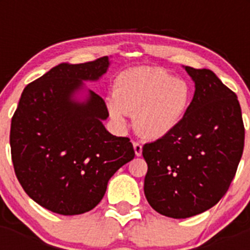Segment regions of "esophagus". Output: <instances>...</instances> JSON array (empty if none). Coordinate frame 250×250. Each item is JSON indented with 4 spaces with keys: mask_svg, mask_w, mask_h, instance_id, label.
I'll list each match as a JSON object with an SVG mask.
<instances>
[{
    "mask_svg": "<svg viewBox=\"0 0 250 250\" xmlns=\"http://www.w3.org/2000/svg\"><path fill=\"white\" fill-rule=\"evenodd\" d=\"M132 145H134V150H135L136 156H140L141 152H143V145H141L140 143H138V141H134Z\"/></svg>",
    "mask_w": 250,
    "mask_h": 250,
    "instance_id": "34e87169",
    "label": "esophagus"
}]
</instances>
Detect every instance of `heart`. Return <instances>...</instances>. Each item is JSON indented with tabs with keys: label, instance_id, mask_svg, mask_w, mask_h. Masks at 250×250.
<instances>
[{
	"label": "heart",
	"instance_id": "obj_1",
	"mask_svg": "<svg viewBox=\"0 0 250 250\" xmlns=\"http://www.w3.org/2000/svg\"><path fill=\"white\" fill-rule=\"evenodd\" d=\"M190 103V87L160 67H135L115 79L109 111L124 121L134 114L135 129L146 138H163L184 118Z\"/></svg>",
	"mask_w": 250,
	"mask_h": 250
}]
</instances>
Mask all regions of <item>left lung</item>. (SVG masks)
<instances>
[{
	"mask_svg": "<svg viewBox=\"0 0 250 250\" xmlns=\"http://www.w3.org/2000/svg\"><path fill=\"white\" fill-rule=\"evenodd\" d=\"M195 92L167 135L143 146L144 193L158 213L184 219L210 209L228 191L244 149L235 92L208 68L185 66Z\"/></svg>",
	"mask_w": 250,
	"mask_h": 250,
	"instance_id": "obj_1",
	"label": "left lung"
}]
</instances>
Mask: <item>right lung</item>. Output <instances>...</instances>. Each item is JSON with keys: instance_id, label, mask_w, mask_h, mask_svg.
Here are the masks:
<instances>
[{"instance_id": "right-lung-1", "label": "right lung", "mask_w": 250, "mask_h": 250, "mask_svg": "<svg viewBox=\"0 0 250 250\" xmlns=\"http://www.w3.org/2000/svg\"><path fill=\"white\" fill-rule=\"evenodd\" d=\"M109 67L104 56L83 63H60L25 87L10 132L13 169L31 199L61 215L94 209L109 179L134 159L129 138L104 126L109 111L89 91L75 101L83 80H98Z\"/></svg>"}]
</instances>
